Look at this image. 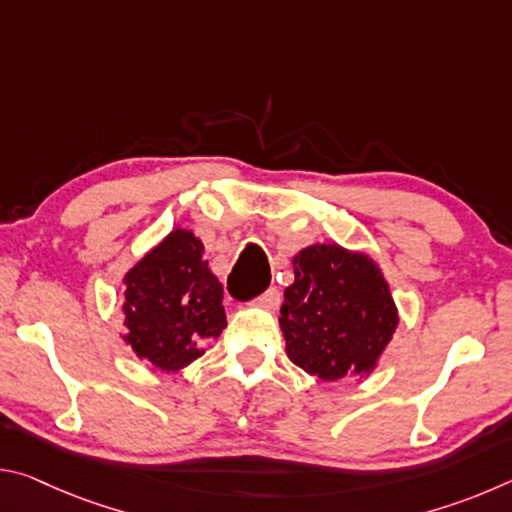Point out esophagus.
I'll return each instance as SVG.
<instances>
[{"label":"esophagus","mask_w":512,"mask_h":512,"mask_svg":"<svg viewBox=\"0 0 512 512\" xmlns=\"http://www.w3.org/2000/svg\"><path fill=\"white\" fill-rule=\"evenodd\" d=\"M259 305H262L264 309H268V311H273V309H277V305H280V291H277L275 287L273 289H268L262 298H259Z\"/></svg>","instance_id":"34e87169"}]
</instances>
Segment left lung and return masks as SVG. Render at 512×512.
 Masks as SVG:
<instances>
[{
  "mask_svg": "<svg viewBox=\"0 0 512 512\" xmlns=\"http://www.w3.org/2000/svg\"><path fill=\"white\" fill-rule=\"evenodd\" d=\"M291 264L280 309L289 359L323 381L368 377L400 325L379 264L339 244H311Z\"/></svg>",
  "mask_w": 512,
  "mask_h": 512,
  "instance_id": "1",
  "label": "left lung"
}]
</instances>
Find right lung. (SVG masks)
Wrapping results in <instances>:
<instances>
[{
	"mask_svg": "<svg viewBox=\"0 0 512 512\" xmlns=\"http://www.w3.org/2000/svg\"><path fill=\"white\" fill-rule=\"evenodd\" d=\"M126 334L137 359L160 372H178L205 354V341L228 325L223 287L194 230L173 228L124 275Z\"/></svg>",
	"mask_w": 512,
	"mask_h": 512,
	"instance_id": "add662e5",
	"label": "right lung"
}]
</instances>
